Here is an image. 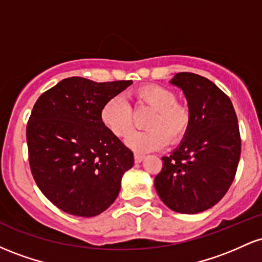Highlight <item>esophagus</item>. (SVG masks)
<instances>
[{"label":"esophagus","mask_w":262,"mask_h":262,"mask_svg":"<svg viewBox=\"0 0 262 262\" xmlns=\"http://www.w3.org/2000/svg\"><path fill=\"white\" fill-rule=\"evenodd\" d=\"M143 159H144V155H141V154H134V161L137 162V164H139V162L143 161Z\"/></svg>","instance_id":"obj_1"}]
</instances>
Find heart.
<instances>
[{
  "label": "heart",
  "mask_w": 262,
  "mask_h": 262,
  "mask_svg": "<svg viewBox=\"0 0 262 262\" xmlns=\"http://www.w3.org/2000/svg\"><path fill=\"white\" fill-rule=\"evenodd\" d=\"M137 103L152 108L143 132H134L125 140L137 152H149L167 143L176 144L185 138L191 124L187 106L177 102L175 91L161 85H145L134 91ZM101 121L111 133L124 138L133 128V111L122 96H114L101 108Z\"/></svg>",
  "instance_id": "heart-1"
}]
</instances>
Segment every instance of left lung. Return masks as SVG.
<instances>
[{
  "label": "left lung",
  "instance_id": "obj_1",
  "mask_svg": "<svg viewBox=\"0 0 262 262\" xmlns=\"http://www.w3.org/2000/svg\"><path fill=\"white\" fill-rule=\"evenodd\" d=\"M182 90L191 124L180 146L162 158L155 189L170 209L196 214L217 204L233 182L242 151L230 98L206 77L179 73L170 81Z\"/></svg>",
  "mask_w": 262,
  "mask_h": 262
}]
</instances>
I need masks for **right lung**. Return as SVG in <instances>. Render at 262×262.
Listing matches in <instances>:
<instances>
[{
    "instance_id": "add662e5",
    "label": "right lung",
    "mask_w": 262,
    "mask_h": 262,
    "mask_svg": "<svg viewBox=\"0 0 262 262\" xmlns=\"http://www.w3.org/2000/svg\"><path fill=\"white\" fill-rule=\"evenodd\" d=\"M132 83L69 77L35 102L27 125L32 175L44 196L65 213L95 217L118 196L134 156L104 127L101 108Z\"/></svg>"
}]
</instances>
